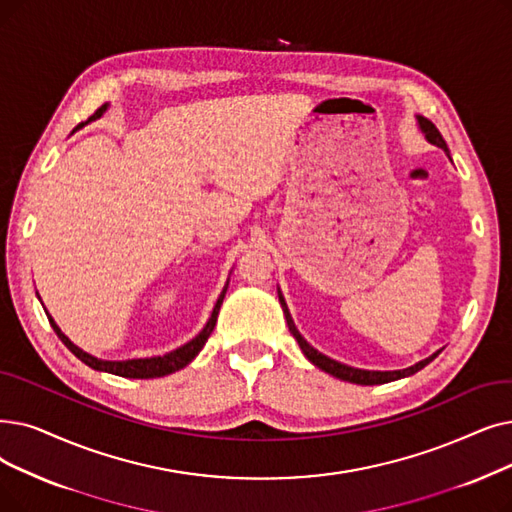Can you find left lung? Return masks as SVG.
<instances>
[{
  "label": "left lung",
  "instance_id": "8db88e82",
  "mask_svg": "<svg viewBox=\"0 0 512 512\" xmlns=\"http://www.w3.org/2000/svg\"><path fill=\"white\" fill-rule=\"evenodd\" d=\"M418 125H420L422 131H425V136H427V140H429L431 144H435V146H439V148H443V150L448 152V146H446V142H443L439 129H437L429 119L418 117ZM280 303H282V309H284L288 330L293 332V337L297 339L301 351L305 353V358H307L311 364H316L318 368H322L324 372H328V374H332V376H337V379H341V381L358 383V385H383V383H389V381L404 379V376H410V374L422 370V368H425L429 362H433V360L437 358V355H439V351H437V353H433L431 358H427V360H422V362H418V364H414V366H410V368H406V370H393V372H379V370L374 372V370L351 368V366H345V364H341V362H335V360L326 358L324 353H320V351H316L314 347H311V345L299 335V330L295 328V324H293V320H291V314H288V309H286V303H284L282 295H280Z\"/></svg>",
  "mask_w": 512,
  "mask_h": 512
}]
</instances>
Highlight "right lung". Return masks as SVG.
I'll list each match as a JSON object with an SVG mask.
<instances>
[{"label": "right lung", "instance_id": "1", "mask_svg": "<svg viewBox=\"0 0 512 512\" xmlns=\"http://www.w3.org/2000/svg\"><path fill=\"white\" fill-rule=\"evenodd\" d=\"M104 110H106V104H102L90 119L102 117ZM226 288H228V286H226ZM226 288H224V291H221V295H219V299H217V303H215V307H213V314H211L207 326L201 330V335L194 337L190 343H186V345L180 347V349H175V351H171V353H167V355H159V358L127 360V362H106V360H98V358H94V355L85 353L83 349H79L77 345H73L69 339H66L50 316H48V320H50L52 328L56 330L58 339H60L66 347H69L83 364H87L90 368L102 370V372H110V374H117V376H125V379H159V376H167V374H171V372L182 370L186 364H190V362L196 358V353L203 349V345L207 343L209 335H211L213 328H215L221 301H224V297H226Z\"/></svg>", "mask_w": 512, "mask_h": 512}]
</instances>
